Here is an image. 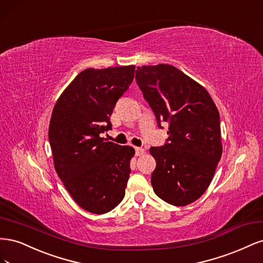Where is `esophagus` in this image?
Listing matches in <instances>:
<instances>
[{
	"instance_id": "34e87169",
	"label": "esophagus",
	"mask_w": 263,
	"mask_h": 263,
	"mask_svg": "<svg viewBox=\"0 0 263 263\" xmlns=\"http://www.w3.org/2000/svg\"><path fill=\"white\" fill-rule=\"evenodd\" d=\"M135 151H136V156H142L145 154V149L142 148H135Z\"/></svg>"
}]
</instances>
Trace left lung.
<instances>
[{"mask_svg": "<svg viewBox=\"0 0 263 263\" xmlns=\"http://www.w3.org/2000/svg\"><path fill=\"white\" fill-rule=\"evenodd\" d=\"M136 81L153 108L158 126L169 124L162 147H151L155 193L174 206H185L208 190L220 160L219 113L200 83L170 65L142 66Z\"/></svg>", "mask_w": 263, "mask_h": 263, "instance_id": "obj_1", "label": "left lung"}]
</instances>
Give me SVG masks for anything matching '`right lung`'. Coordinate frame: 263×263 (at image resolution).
<instances>
[{
  "label": "right lung",
  "instance_id": "1",
  "mask_svg": "<svg viewBox=\"0 0 263 263\" xmlns=\"http://www.w3.org/2000/svg\"><path fill=\"white\" fill-rule=\"evenodd\" d=\"M135 66L89 68L54 104L48 137L58 177L76 203L105 214L123 201L135 150L100 137L112 128L116 102L134 80Z\"/></svg>",
  "mask_w": 263,
  "mask_h": 263
}]
</instances>
